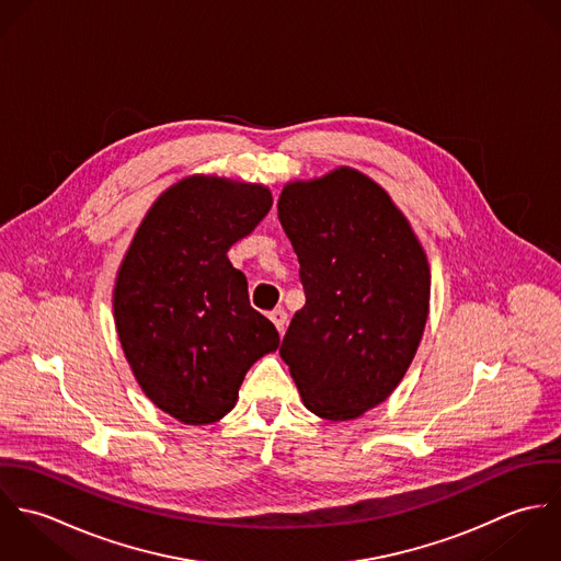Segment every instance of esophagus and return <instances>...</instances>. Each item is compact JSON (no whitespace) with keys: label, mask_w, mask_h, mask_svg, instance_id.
Segmentation results:
<instances>
[{"label":"esophagus","mask_w":561,"mask_h":561,"mask_svg":"<svg viewBox=\"0 0 561 561\" xmlns=\"http://www.w3.org/2000/svg\"><path fill=\"white\" fill-rule=\"evenodd\" d=\"M270 320L274 321V325L278 328V332H280V334L285 332V325H287V313H285L283 309H274V311L270 313Z\"/></svg>","instance_id":"34e87169"}]
</instances>
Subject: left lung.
Segmentation results:
<instances>
[{
    "mask_svg": "<svg viewBox=\"0 0 561 561\" xmlns=\"http://www.w3.org/2000/svg\"><path fill=\"white\" fill-rule=\"evenodd\" d=\"M278 218L307 298L280 358L311 412L356 419L396 391L414 358L430 307L425 252L391 196L352 168L289 183Z\"/></svg>",
    "mask_w": 561,
    "mask_h": 561,
    "instance_id": "obj_1",
    "label": "left lung"
}]
</instances>
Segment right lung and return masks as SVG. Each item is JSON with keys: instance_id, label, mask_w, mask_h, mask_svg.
<instances>
[{"instance_id": "obj_1", "label": "right lung", "mask_w": 561, "mask_h": 561, "mask_svg": "<svg viewBox=\"0 0 561 561\" xmlns=\"http://www.w3.org/2000/svg\"><path fill=\"white\" fill-rule=\"evenodd\" d=\"M256 183L190 176L165 190L131 241L114 320L131 371L163 412L207 425L233 410L245 371L280 343L227 256L267 216Z\"/></svg>"}]
</instances>
